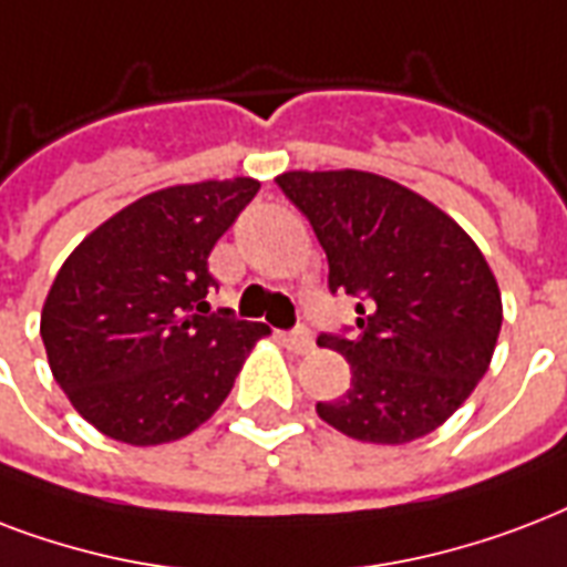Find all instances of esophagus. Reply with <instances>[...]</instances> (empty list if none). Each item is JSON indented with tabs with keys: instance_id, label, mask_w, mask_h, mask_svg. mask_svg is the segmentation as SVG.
I'll use <instances>...</instances> for the list:
<instances>
[{
	"instance_id": "34e87169",
	"label": "esophagus",
	"mask_w": 567,
	"mask_h": 567,
	"mask_svg": "<svg viewBox=\"0 0 567 567\" xmlns=\"http://www.w3.org/2000/svg\"><path fill=\"white\" fill-rule=\"evenodd\" d=\"M284 343H287L292 352L305 354L313 349V333L307 331V328H292V331L284 333Z\"/></svg>"
}]
</instances>
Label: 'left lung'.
<instances>
[{
  "label": "left lung",
  "mask_w": 567,
  "mask_h": 567,
  "mask_svg": "<svg viewBox=\"0 0 567 567\" xmlns=\"http://www.w3.org/2000/svg\"><path fill=\"white\" fill-rule=\"evenodd\" d=\"M328 257L331 292L361 298L358 331L319 333L352 384L316 414L367 443H408L446 423L488 372L503 324L494 271L432 200L370 171L275 179Z\"/></svg>",
  "instance_id": "left-lung-1"
}]
</instances>
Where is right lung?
<instances>
[{
  "instance_id": "1",
  "label": "right lung",
  "mask_w": 567,
  "mask_h": 567,
  "mask_svg": "<svg viewBox=\"0 0 567 567\" xmlns=\"http://www.w3.org/2000/svg\"><path fill=\"white\" fill-rule=\"evenodd\" d=\"M251 177L159 188L73 248L43 301L50 370L96 432L186 437L221 408L269 324L209 313V251L251 204Z\"/></svg>"
}]
</instances>
